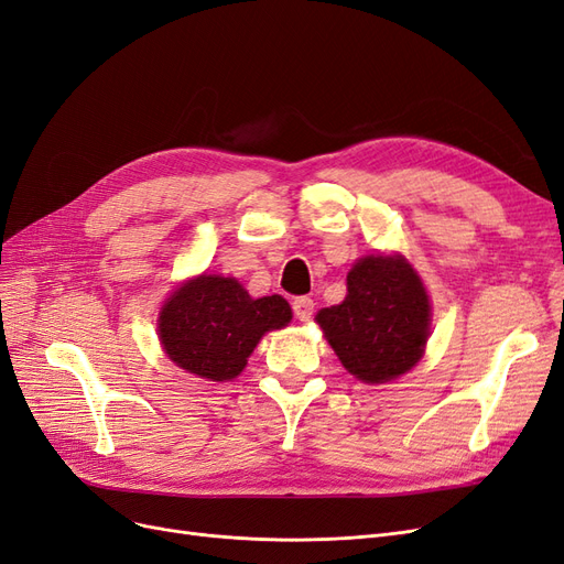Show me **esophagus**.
I'll return each mask as SVG.
<instances>
[{"instance_id":"1","label":"esophagus","mask_w":564,"mask_h":564,"mask_svg":"<svg viewBox=\"0 0 564 564\" xmlns=\"http://www.w3.org/2000/svg\"><path fill=\"white\" fill-rule=\"evenodd\" d=\"M293 312L297 321H308L314 316V300L312 297H297L293 302Z\"/></svg>"}]
</instances>
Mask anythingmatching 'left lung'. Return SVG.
I'll use <instances>...</instances> for the list:
<instances>
[{"mask_svg":"<svg viewBox=\"0 0 564 564\" xmlns=\"http://www.w3.org/2000/svg\"><path fill=\"white\" fill-rule=\"evenodd\" d=\"M316 323L356 379L384 384L424 356L431 302L403 256H366L349 271L347 297L321 308Z\"/></svg>","mask_w":564,"mask_h":564,"instance_id":"obj_1","label":"left lung"}]
</instances>
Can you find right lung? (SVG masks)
<instances>
[{"label":"right lung","mask_w":564,"mask_h":564,"mask_svg":"<svg viewBox=\"0 0 564 564\" xmlns=\"http://www.w3.org/2000/svg\"><path fill=\"white\" fill-rule=\"evenodd\" d=\"M293 312L281 295L250 297L231 276L202 274L185 281L159 312L163 351L196 377L231 381L264 333L290 323Z\"/></svg>","instance_id":"right-lung-1"}]
</instances>
